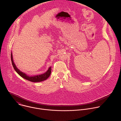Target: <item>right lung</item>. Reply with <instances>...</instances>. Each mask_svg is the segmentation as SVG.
I'll return each mask as SVG.
<instances>
[{"label":"right lung","mask_w":121,"mask_h":121,"mask_svg":"<svg viewBox=\"0 0 121 121\" xmlns=\"http://www.w3.org/2000/svg\"><path fill=\"white\" fill-rule=\"evenodd\" d=\"M11 60L12 64L14 67V69H15V70L17 72V73H18L20 76L22 77L23 78H24L28 80H29L30 81L33 82H41V81L45 80L46 79H47L51 75V68H52L51 67H49V68L48 69V70L47 71V72L44 74H41L40 75H37V76H31V77L27 75H26V74H25L24 73L21 71L20 70H19L17 68L16 65H15V64L13 62V60L12 53H11Z\"/></svg>","instance_id":"1"}]
</instances>
